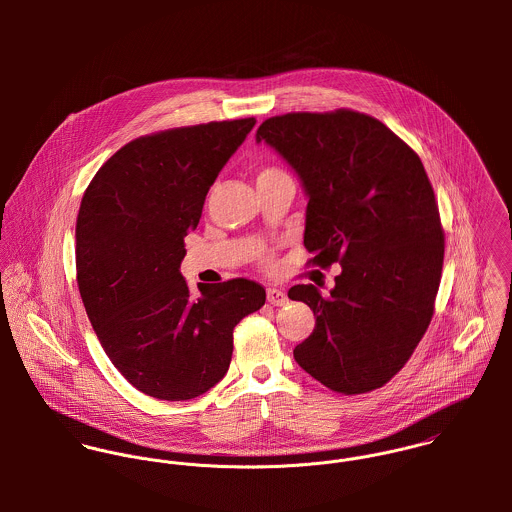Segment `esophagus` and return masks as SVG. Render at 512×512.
Returning a JSON list of instances; mask_svg holds the SVG:
<instances>
[{
	"label": "esophagus",
	"instance_id": "obj_1",
	"mask_svg": "<svg viewBox=\"0 0 512 512\" xmlns=\"http://www.w3.org/2000/svg\"><path fill=\"white\" fill-rule=\"evenodd\" d=\"M266 295H268V303H272L274 307H282V305L288 303V295H286V292H282V290L268 288Z\"/></svg>",
	"mask_w": 512,
	"mask_h": 512
}]
</instances>
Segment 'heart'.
Wrapping results in <instances>:
<instances>
[{"label": "heart", "instance_id": "obj_1", "mask_svg": "<svg viewBox=\"0 0 512 512\" xmlns=\"http://www.w3.org/2000/svg\"><path fill=\"white\" fill-rule=\"evenodd\" d=\"M278 175H286L282 169H278V167H262L260 171H258V175H256V181H260V179H268V177H278Z\"/></svg>", "mask_w": 512, "mask_h": 512}]
</instances>
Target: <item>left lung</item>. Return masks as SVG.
Segmentation results:
<instances>
[{
	"label": "left lung",
	"mask_w": 512,
	"mask_h": 512,
	"mask_svg": "<svg viewBox=\"0 0 512 512\" xmlns=\"http://www.w3.org/2000/svg\"><path fill=\"white\" fill-rule=\"evenodd\" d=\"M256 142L288 161L309 199V264H341L329 295L313 284L288 292L315 313L295 363L341 394L380 388L424 337L441 280L443 228L418 153L353 110L274 116Z\"/></svg>",
	"instance_id": "left-lung-1"
}]
</instances>
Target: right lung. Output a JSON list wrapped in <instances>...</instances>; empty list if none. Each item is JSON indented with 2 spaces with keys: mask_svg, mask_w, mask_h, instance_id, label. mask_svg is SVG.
Wrapping results in <instances>:
<instances>
[{
  "mask_svg": "<svg viewBox=\"0 0 512 512\" xmlns=\"http://www.w3.org/2000/svg\"><path fill=\"white\" fill-rule=\"evenodd\" d=\"M254 118L142 136L118 149L84 191L76 219V282L94 333L122 376L159 400H191L226 374L232 331L266 301L244 278L181 276L183 238Z\"/></svg>",
  "mask_w": 512,
  "mask_h": 512,
  "instance_id": "1",
  "label": "right lung"
}]
</instances>
